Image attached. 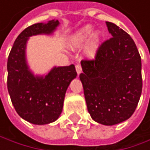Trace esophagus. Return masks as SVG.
<instances>
[{
	"instance_id": "34e87169",
	"label": "esophagus",
	"mask_w": 150,
	"mask_h": 150,
	"mask_svg": "<svg viewBox=\"0 0 150 150\" xmlns=\"http://www.w3.org/2000/svg\"><path fill=\"white\" fill-rule=\"evenodd\" d=\"M76 70L77 74H80L82 73V67H81V65L77 64V65L76 66Z\"/></svg>"
}]
</instances>
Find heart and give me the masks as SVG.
<instances>
[{
  "mask_svg": "<svg viewBox=\"0 0 150 150\" xmlns=\"http://www.w3.org/2000/svg\"><path fill=\"white\" fill-rule=\"evenodd\" d=\"M90 40H89L88 39ZM101 40V33L100 31L93 32V25H86L77 31L72 34L67 39L68 46L73 49L76 50L84 45L85 42L89 41L84 49V56L87 59H93L99 51L100 45Z\"/></svg>",
  "mask_w": 150,
  "mask_h": 150,
  "instance_id": "heart-1",
  "label": "heart"
}]
</instances>
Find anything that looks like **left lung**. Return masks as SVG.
Returning a JSON list of instances; mask_svg holds the SVG:
<instances>
[{
    "label": "left lung",
    "mask_w": 150,
    "mask_h": 150,
    "mask_svg": "<svg viewBox=\"0 0 150 150\" xmlns=\"http://www.w3.org/2000/svg\"><path fill=\"white\" fill-rule=\"evenodd\" d=\"M112 38L104 42L94 60H82L83 83L88 112L104 125L129 119L142 91V59L125 31L106 22Z\"/></svg>",
    "instance_id": "obj_1"
}]
</instances>
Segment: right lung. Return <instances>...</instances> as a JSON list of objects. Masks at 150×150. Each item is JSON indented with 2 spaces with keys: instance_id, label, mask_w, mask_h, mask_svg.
<instances>
[{
  "instance_id": "obj_1",
  "label": "right lung",
  "mask_w": 150,
  "mask_h": 150,
  "mask_svg": "<svg viewBox=\"0 0 150 150\" xmlns=\"http://www.w3.org/2000/svg\"><path fill=\"white\" fill-rule=\"evenodd\" d=\"M59 20L37 23L25 28L16 39L8 59V91L20 117L31 124L42 125L55 122L61 114L66 91L76 77L72 64L54 67L46 74H35L26 60V44L31 36L51 35Z\"/></svg>"
}]
</instances>
